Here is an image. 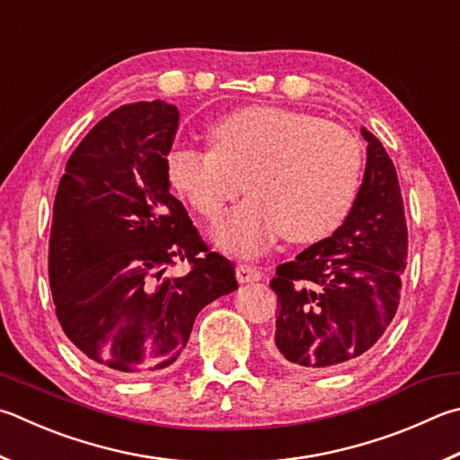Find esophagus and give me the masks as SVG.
<instances>
[{
    "mask_svg": "<svg viewBox=\"0 0 460 460\" xmlns=\"http://www.w3.org/2000/svg\"><path fill=\"white\" fill-rule=\"evenodd\" d=\"M259 279H261V271H259L257 267L247 265V263L237 265V281L239 283H252V281H259Z\"/></svg>",
    "mask_w": 460,
    "mask_h": 460,
    "instance_id": "34e87169",
    "label": "esophagus"
}]
</instances>
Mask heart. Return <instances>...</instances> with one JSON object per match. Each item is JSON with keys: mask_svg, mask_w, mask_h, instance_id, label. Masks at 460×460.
Segmentation results:
<instances>
[{"mask_svg": "<svg viewBox=\"0 0 460 460\" xmlns=\"http://www.w3.org/2000/svg\"><path fill=\"white\" fill-rule=\"evenodd\" d=\"M211 150L174 146L166 155L171 185L217 225V245L257 253L283 233L289 243H315L341 227L362 181V145L348 128L279 106H247L211 130Z\"/></svg>", "mask_w": 460, "mask_h": 460, "instance_id": "heart-1", "label": "heart"}]
</instances>
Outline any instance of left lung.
I'll return each instance as SVG.
<instances>
[{
	"label": "left lung",
	"mask_w": 460,
	"mask_h": 460,
	"mask_svg": "<svg viewBox=\"0 0 460 460\" xmlns=\"http://www.w3.org/2000/svg\"><path fill=\"white\" fill-rule=\"evenodd\" d=\"M362 187L333 231L278 265L271 289L278 320L271 354L299 370L354 364L382 338L400 302L408 231L394 163L370 130Z\"/></svg>",
	"instance_id": "1"
}]
</instances>
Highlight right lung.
<instances>
[{
	"instance_id": "1",
	"label": "right lung",
	"mask_w": 460,
	"mask_h": 460,
	"mask_svg": "<svg viewBox=\"0 0 460 460\" xmlns=\"http://www.w3.org/2000/svg\"><path fill=\"white\" fill-rule=\"evenodd\" d=\"M177 106L135 102L104 116L74 150L49 233V288L62 330L116 374L156 372L185 349L197 314L237 289L171 195L166 155ZM189 261L182 279L165 267Z\"/></svg>"
}]
</instances>
